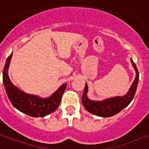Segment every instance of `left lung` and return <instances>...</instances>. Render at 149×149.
Listing matches in <instances>:
<instances>
[{
	"label": "left lung",
	"instance_id": "8db88e82",
	"mask_svg": "<svg viewBox=\"0 0 149 149\" xmlns=\"http://www.w3.org/2000/svg\"><path fill=\"white\" fill-rule=\"evenodd\" d=\"M131 61L132 66L135 70L136 76L128 92L123 96L109 98L102 101L92 100L88 97L87 93L88 88L87 83L85 84V89H84L82 98H81V102L88 112L98 116H101V117H109L120 113L122 109H124L125 107L130 104V102L132 101L134 96L136 89L138 87V80H139V73H138L136 64H134L132 59H131Z\"/></svg>",
	"mask_w": 149,
	"mask_h": 149
}]
</instances>
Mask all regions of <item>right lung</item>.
I'll list each match as a JSON object with an SVG mask.
<instances>
[{"mask_svg": "<svg viewBox=\"0 0 149 149\" xmlns=\"http://www.w3.org/2000/svg\"><path fill=\"white\" fill-rule=\"evenodd\" d=\"M12 54L7 58L3 70V83L9 100L13 107L19 111L33 117H43L49 115L57 109L60 105L63 93L66 89L64 83L58 89L47 98L29 94L19 89L13 85L8 76V68Z\"/></svg>", "mask_w": 149, "mask_h": 149, "instance_id": "obj_1", "label": "right lung"}]
</instances>
